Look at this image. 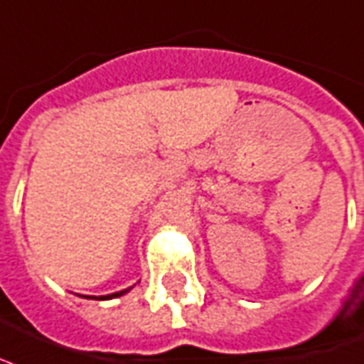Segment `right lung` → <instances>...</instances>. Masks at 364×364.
<instances>
[{
  "label": "right lung",
  "mask_w": 364,
  "mask_h": 364,
  "mask_svg": "<svg viewBox=\"0 0 364 364\" xmlns=\"http://www.w3.org/2000/svg\"><path fill=\"white\" fill-rule=\"evenodd\" d=\"M129 290H132V288H126V290H120V292H114V294H108V296H99V298H97V296H90V298H95V299L120 298V296H124V294H127V292H129ZM83 298H85V296H83Z\"/></svg>",
  "instance_id": "1"
}]
</instances>
